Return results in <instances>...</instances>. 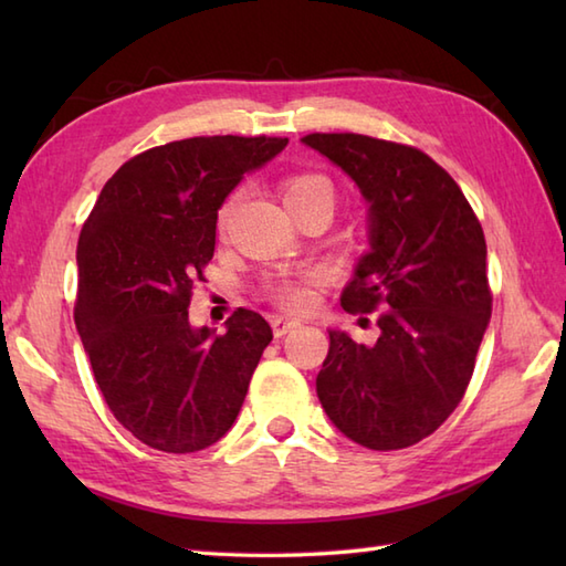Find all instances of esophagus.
I'll return each mask as SVG.
<instances>
[{
	"mask_svg": "<svg viewBox=\"0 0 566 566\" xmlns=\"http://www.w3.org/2000/svg\"><path fill=\"white\" fill-rule=\"evenodd\" d=\"M302 326V321L298 318H290V316H272V331L276 338H282V335L292 333L294 328Z\"/></svg>",
	"mask_w": 566,
	"mask_h": 566,
	"instance_id": "1",
	"label": "esophagus"
}]
</instances>
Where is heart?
<instances>
[{
    "instance_id": "obj_1",
    "label": "heart",
    "mask_w": 566,
    "mask_h": 566,
    "mask_svg": "<svg viewBox=\"0 0 566 566\" xmlns=\"http://www.w3.org/2000/svg\"><path fill=\"white\" fill-rule=\"evenodd\" d=\"M280 191H282L284 207L290 209V213L314 207V203H323V207H328L333 211L335 189L326 175L294 172L282 179ZM238 199H240V191H233V195L223 201V207L219 211L221 231L228 226V221H231V216L238 207ZM268 294L274 298V302H280L290 311L306 308L311 304V298H314V294H311L308 276H274V280L268 282Z\"/></svg>"
}]
</instances>
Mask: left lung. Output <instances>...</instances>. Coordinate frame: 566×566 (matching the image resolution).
I'll return each instance as SVG.
<instances>
[{"mask_svg":"<svg viewBox=\"0 0 566 566\" xmlns=\"http://www.w3.org/2000/svg\"><path fill=\"white\" fill-rule=\"evenodd\" d=\"M302 140L350 175L369 203L371 250L340 304L347 314L379 311L375 345L328 331L318 401L363 448H411L450 418L472 379L494 302L482 223L423 150L359 134Z\"/></svg>","mask_w":566,"mask_h":566,"instance_id":"1","label":"left lung"}]
</instances>
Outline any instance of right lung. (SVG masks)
<instances>
[{"label": "right lung", "mask_w": 566, "mask_h": 566, "mask_svg": "<svg viewBox=\"0 0 566 566\" xmlns=\"http://www.w3.org/2000/svg\"><path fill=\"white\" fill-rule=\"evenodd\" d=\"M286 143L197 136L150 148L118 167L82 226L75 326L106 406L148 448H209L245 401L270 323L238 308L213 335L191 328L189 302L221 203Z\"/></svg>", "instance_id": "1"}]
</instances>
